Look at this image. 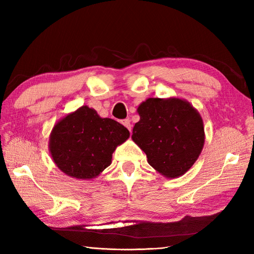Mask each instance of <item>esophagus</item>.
I'll return each mask as SVG.
<instances>
[{"mask_svg": "<svg viewBox=\"0 0 254 254\" xmlns=\"http://www.w3.org/2000/svg\"><path fill=\"white\" fill-rule=\"evenodd\" d=\"M121 123L123 124L124 127H126L128 131L131 132V130H132V126H131V121L128 120V119H126V120H122L121 121Z\"/></svg>", "mask_w": 254, "mask_h": 254, "instance_id": "esophagus-1", "label": "esophagus"}]
</instances>
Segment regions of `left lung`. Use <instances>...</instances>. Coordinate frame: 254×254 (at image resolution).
<instances>
[{
	"mask_svg": "<svg viewBox=\"0 0 254 254\" xmlns=\"http://www.w3.org/2000/svg\"><path fill=\"white\" fill-rule=\"evenodd\" d=\"M139 121L132 139L146 154L148 164L160 175L174 179L191 168L201 154L204 124L190 102L170 98H148L137 108Z\"/></svg>",
	"mask_w": 254,
	"mask_h": 254,
	"instance_id": "left-lung-1",
	"label": "left lung"
}]
</instances>
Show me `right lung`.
Instances as JSON below:
<instances>
[{
	"label": "right lung",
	"instance_id": "1",
	"mask_svg": "<svg viewBox=\"0 0 254 254\" xmlns=\"http://www.w3.org/2000/svg\"><path fill=\"white\" fill-rule=\"evenodd\" d=\"M128 137L130 132L122 124L83 106L55 124L49 152L66 176L91 180L110 166L113 152Z\"/></svg>",
	"mask_w": 254,
	"mask_h": 254
}]
</instances>
